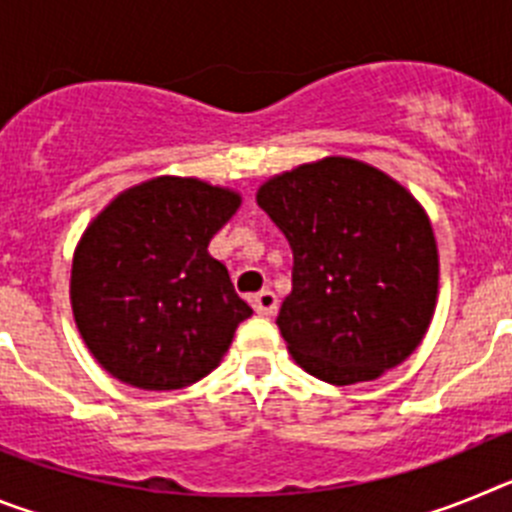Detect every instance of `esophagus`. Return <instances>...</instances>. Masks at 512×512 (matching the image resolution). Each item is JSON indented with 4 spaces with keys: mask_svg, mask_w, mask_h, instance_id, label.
<instances>
[{
    "mask_svg": "<svg viewBox=\"0 0 512 512\" xmlns=\"http://www.w3.org/2000/svg\"><path fill=\"white\" fill-rule=\"evenodd\" d=\"M251 305L253 310H256V315H274V312H277L279 300L271 289H261L259 295L251 297Z\"/></svg>",
    "mask_w": 512,
    "mask_h": 512,
    "instance_id": "esophagus-1",
    "label": "esophagus"
}]
</instances>
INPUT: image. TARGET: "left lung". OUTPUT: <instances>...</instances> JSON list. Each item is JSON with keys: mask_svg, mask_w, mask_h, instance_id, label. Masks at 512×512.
<instances>
[{"mask_svg": "<svg viewBox=\"0 0 512 512\" xmlns=\"http://www.w3.org/2000/svg\"><path fill=\"white\" fill-rule=\"evenodd\" d=\"M295 266L277 325L289 354L328 384L372 382L423 341L438 300L431 220L390 174L325 156L256 192Z\"/></svg>", "mask_w": 512, "mask_h": 512, "instance_id": "obj_1", "label": "left lung"}]
</instances>
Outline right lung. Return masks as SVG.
I'll return each instance as SVG.
<instances>
[{
  "instance_id": "obj_1",
  "label": "right lung",
  "mask_w": 512,
  "mask_h": 512,
  "mask_svg": "<svg viewBox=\"0 0 512 512\" xmlns=\"http://www.w3.org/2000/svg\"><path fill=\"white\" fill-rule=\"evenodd\" d=\"M241 194L194 176H156L125 189L81 233L71 310L104 372L169 392L207 377L253 310L212 259V235Z\"/></svg>"
}]
</instances>
